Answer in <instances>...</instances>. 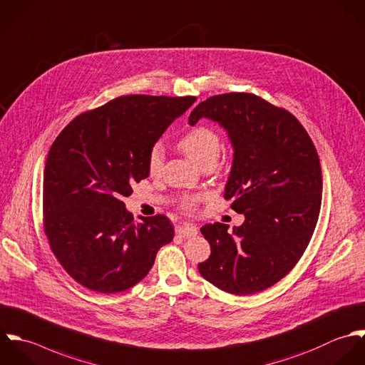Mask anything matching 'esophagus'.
<instances>
[{
    "instance_id": "esophagus-1",
    "label": "esophagus",
    "mask_w": 365,
    "mask_h": 365,
    "mask_svg": "<svg viewBox=\"0 0 365 365\" xmlns=\"http://www.w3.org/2000/svg\"><path fill=\"white\" fill-rule=\"evenodd\" d=\"M175 234L182 238H191L198 234V230H197V227H194L191 224H184V225H178L175 228Z\"/></svg>"
}]
</instances>
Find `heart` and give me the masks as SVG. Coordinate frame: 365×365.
<instances>
[{"label":"heart","mask_w":365,"mask_h":365,"mask_svg":"<svg viewBox=\"0 0 365 365\" xmlns=\"http://www.w3.org/2000/svg\"><path fill=\"white\" fill-rule=\"evenodd\" d=\"M178 147L201 168L205 165H214L221 151L220 134L205 125H195L188 130L178 141ZM163 167V145L154 144L150 148L147 158V168L151 175H157ZM197 198H187L184 208L191 211L195 207Z\"/></svg>","instance_id":"obj_1"}]
</instances>
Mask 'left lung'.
Wrapping results in <instances>:
<instances>
[{"instance_id":"left-lung-1","label":"left lung","mask_w":365,"mask_h":365,"mask_svg":"<svg viewBox=\"0 0 365 365\" xmlns=\"http://www.w3.org/2000/svg\"><path fill=\"white\" fill-rule=\"evenodd\" d=\"M220 123L234 147L225 200L245 215L241 227L201 228L211 256L204 279L232 294L262 292L283 279L310 242L322 207L323 178L316 147L300 122L252 93H224L201 102L194 125Z\"/></svg>"}]
</instances>
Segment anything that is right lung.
I'll use <instances>...</instances> for the list:
<instances>
[{
    "instance_id": "right-lung-1",
    "label": "right lung",
    "mask_w": 365,
    "mask_h": 365,
    "mask_svg": "<svg viewBox=\"0 0 365 365\" xmlns=\"http://www.w3.org/2000/svg\"><path fill=\"white\" fill-rule=\"evenodd\" d=\"M197 101L130 95L85 112L53 141L43 171V231L82 286L118 293L138 283L174 228L164 215L134 221L122 197L148 177L150 148Z\"/></svg>"
}]
</instances>
